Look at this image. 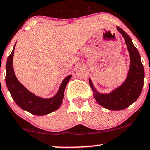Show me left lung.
I'll use <instances>...</instances> for the list:
<instances>
[{"label":"left lung","instance_id":"8db88e82","mask_svg":"<svg viewBox=\"0 0 150 150\" xmlns=\"http://www.w3.org/2000/svg\"><path fill=\"white\" fill-rule=\"evenodd\" d=\"M117 30L125 38L130 56V66L128 75L125 82L109 94H101L94 88L89 79V84L92 88L94 96L99 105L109 110L119 111L126 109L134 102L142 90L144 71L139 51L134 46L131 38L120 27Z\"/></svg>","mask_w":150,"mask_h":150}]
</instances>
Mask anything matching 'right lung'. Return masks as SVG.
<instances>
[{
    "label": "right lung",
    "instance_id": "1",
    "mask_svg": "<svg viewBox=\"0 0 150 150\" xmlns=\"http://www.w3.org/2000/svg\"><path fill=\"white\" fill-rule=\"evenodd\" d=\"M14 49L15 48H13L10 56L8 57L6 67V85L13 99L19 107L34 115H46L57 110L62 104L64 96V90L72 76L69 75L63 80L59 91L53 97L43 99L37 96L23 86L16 76L13 67Z\"/></svg>",
    "mask_w": 150,
    "mask_h": 150
}]
</instances>
